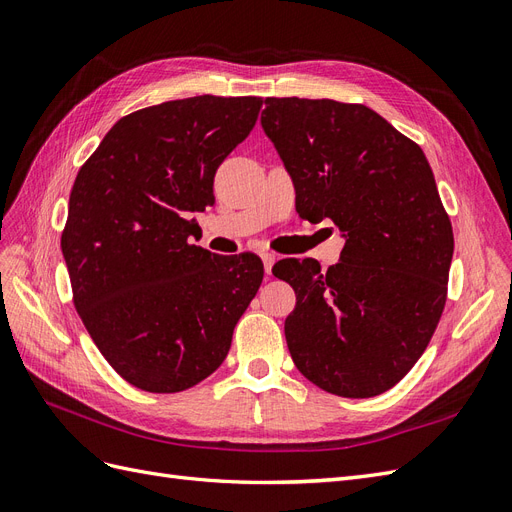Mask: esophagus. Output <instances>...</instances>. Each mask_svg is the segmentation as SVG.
Segmentation results:
<instances>
[{"label":"esophagus","instance_id":"34e87169","mask_svg":"<svg viewBox=\"0 0 512 512\" xmlns=\"http://www.w3.org/2000/svg\"><path fill=\"white\" fill-rule=\"evenodd\" d=\"M261 259H263V268H266V274L270 276L272 274V266H274V261H276V255L270 253V251H263Z\"/></svg>","mask_w":512,"mask_h":512}]
</instances>
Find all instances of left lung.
I'll return each mask as SVG.
<instances>
[{
    "label": "left lung",
    "mask_w": 512,
    "mask_h": 512,
    "mask_svg": "<svg viewBox=\"0 0 512 512\" xmlns=\"http://www.w3.org/2000/svg\"><path fill=\"white\" fill-rule=\"evenodd\" d=\"M261 127L302 219H332L340 261L280 259L295 291V368L340 398H374L417 364L447 304L453 227L421 146L364 104L266 97Z\"/></svg>",
    "instance_id": "1"
}]
</instances>
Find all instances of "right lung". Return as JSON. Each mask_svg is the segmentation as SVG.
Wrapping results in <instances>:
<instances>
[{
    "label": "right lung",
    "instance_id": "right-lung-1",
    "mask_svg": "<svg viewBox=\"0 0 512 512\" xmlns=\"http://www.w3.org/2000/svg\"><path fill=\"white\" fill-rule=\"evenodd\" d=\"M261 97L197 95L127 114L82 163L61 253L95 346L129 385L185 391L217 370L263 280L255 253L189 244L217 168Z\"/></svg>",
    "mask_w": 512,
    "mask_h": 512
}]
</instances>
